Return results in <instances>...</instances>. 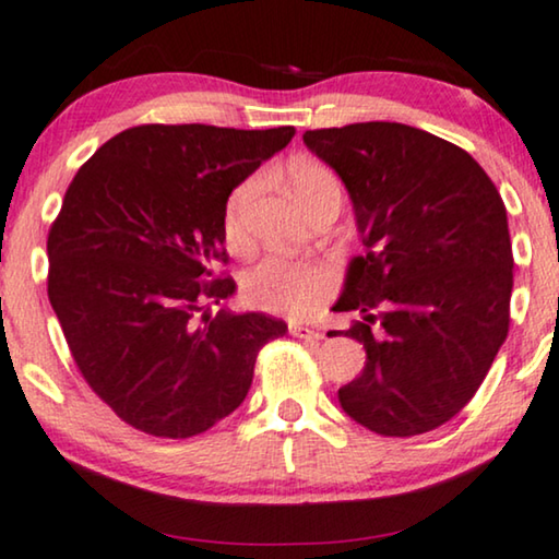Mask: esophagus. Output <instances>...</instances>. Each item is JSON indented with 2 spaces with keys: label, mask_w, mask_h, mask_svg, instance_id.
Returning <instances> with one entry per match:
<instances>
[{
  "label": "esophagus",
  "mask_w": 559,
  "mask_h": 559,
  "mask_svg": "<svg viewBox=\"0 0 559 559\" xmlns=\"http://www.w3.org/2000/svg\"><path fill=\"white\" fill-rule=\"evenodd\" d=\"M288 332L298 336V340H324V332L321 329H313L304 321H288Z\"/></svg>",
  "instance_id": "esophagus-1"
}]
</instances>
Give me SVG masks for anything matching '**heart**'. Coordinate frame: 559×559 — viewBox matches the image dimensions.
<instances>
[{
	"mask_svg": "<svg viewBox=\"0 0 559 559\" xmlns=\"http://www.w3.org/2000/svg\"><path fill=\"white\" fill-rule=\"evenodd\" d=\"M290 187L304 204L324 192L326 187H340L334 171L313 162L294 164L288 171ZM261 192V177H248L235 187L225 202V238L233 248H240L248 235L250 204ZM334 283V273L324 263L290 261V258L271 255L253 265L242 278V298L248 306L261 311L306 317L324 304Z\"/></svg>",
	"mask_w": 559,
	"mask_h": 559,
	"instance_id": "heart-1",
	"label": "heart"
}]
</instances>
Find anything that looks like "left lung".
<instances>
[{"instance_id": "left-lung-1", "label": "left lung", "mask_w": 559, "mask_h": 559, "mask_svg": "<svg viewBox=\"0 0 559 559\" xmlns=\"http://www.w3.org/2000/svg\"><path fill=\"white\" fill-rule=\"evenodd\" d=\"M347 187L365 255L334 311L367 352L342 411L380 436L428 433L476 395L509 332L507 207L474 156L405 123L306 131ZM336 334V332H334Z\"/></svg>"}]
</instances>
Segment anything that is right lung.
<instances>
[{
  "label": "right lung",
  "mask_w": 559,
  "mask_h": 559,
  "mask_svg": "<svg viewBox=\"0 0 559 559\" xmlns=\"http://www.w3.org/2000/svg\"><path fill=\"white\" fill-rule=\"evenodd\" d=\"M294 133L133 126L70 182L47 238V296L85 382L136 430L204 433L246 400L263 344L288 332L207 301L235 294L233 278L210 281L227 198Z\"/></svg>",
  "instance_id": "obj_1"
}]
</instances>
